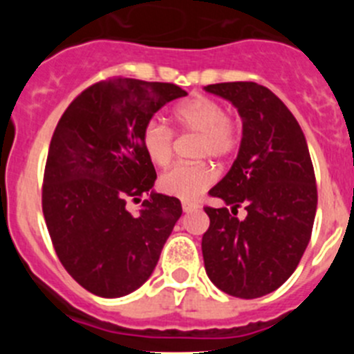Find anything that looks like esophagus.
Returning a JSON list of instances; mask_svg holds the SVG:
<instances>
[{"label":"esophagus","instance_id":"1","mask_svg":"<svg viewBox=\"0 0 354 354\" xmlns=\"http://www.w3.org/2000/svg\"><path fill=\"white\" fill-rule=\"evenodd\" d=\"M200 205L196 202H183V211L184 212H195L198 211Z\"/></svg>","mask_w":354,"mask_h":354}]
</instances>
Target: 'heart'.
Wrapping results in <instances>:
<instances>
[{
  "label": "heart",
  "mask_w": 354,
  "mask_h": 354,
  "mask_svg": "<svg viewBox=\"0 0 354 354\" xmlns=\"http://www.w3.org/2000/svg\"><path fill=\"white\" fill-rule=\"evenodd\" d=\"M180 131L200 133L196 156L223 159L236 150L239 136L223 106L209 97L195 95L174 109ZM175 134L159 118H150L143 126L142 145L154 165L165 167L174 156ZM216 171L207 162H179L161 175V189L183 200H196L214 183Z\"/></svg>",
  "instance_id": "b5f03b06"
}]
</instances>
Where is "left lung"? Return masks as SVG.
Returning <instances> with one entry per match:
<instances>
[{"instance_id":"8db88e82","label":"left lung","mask_w":354,"mask_h":354,"mask_svg":"<svg viewBox=\"0 0 354 354\" xmlns=\"http://www.w3.org/2000/svg\"><path fill=\"white\" fill-rule=\"evenodd\" d=\"M205 92L232 102L243 120L236 161L209 192L225 205L204 207L211 220L202 237L205 271L230 296L261 298L294 273L310 241L314 167L298 120L270 88L234 81L207 84ZM241 205L245 221L235 218Z\"/></svg>"}]
</instances>
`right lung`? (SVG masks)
Instances as JSON below:
<instances>
[{
	"label": "right lung",
	"instance_id": "obj_1",
	"mask_svg": "<svg viewBox=\"0 0 354 354\" xmlns=\"http://www.w3.org/2000/svg\"><path fill=\"white\" fill-rule=\"evenodd\" d=\"M187 95L174 83L99 81L62 115L49 145L42 211L55 252L81 287L120 298L149 280L183 214L179 198L152 189L156 170L143 126L167 102ZM144 201L131 215L129 199Z\"/></svg>",
	"mask_w": 354,
	"mask_h": 354
}]
</instances>
